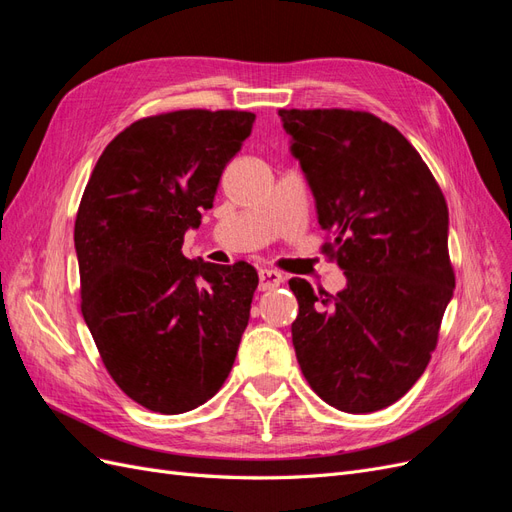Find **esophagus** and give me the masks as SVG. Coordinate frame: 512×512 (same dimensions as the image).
I'll list each match as a JSON object with an SVG mask.
<instances>
[{
	"instance_id": "1",
	"label": "esophagus",
	"mask_w": 512,
	"mask_h": 512,
	"mask_svg": "<svg viewBox=\"0 0 512 512\" xmlns=\"http://www.w3.org/2000/svg\"><path fill=\"white\" fill-rule=\"evenodd\" d=\"M260 277V290H273L284 282V275L280 271H273V269H260L258 273Z\"/></svg>"
}]
</instances>
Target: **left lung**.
<instances>
[{"label": "left lung", "mask_w": 512, "mask_h": 512, "mask_svg": "<svg viewBox=\"0 0 512 512\" xmlns=\"http://www.w3.org/2000/svg\"><path fill=\"white\" fill-rule=\"evenodd\" d=\"M280 117L318 224L333 235L322 252L348 280L337 294L288 282L297 361L329 406L382 410L423 376L453 297L444 194L408 138L376 115L280 108Z\"/></svg>", "instance_id": "obj_1"}]
</instances>
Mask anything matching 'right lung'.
Wrapping results in <instances>:
<instances>
[{
  "label": "right lung",
  "mask_w": 512,
  "mask_h": 512,
  "mask_svg": "<svg viewBox=\"0 0 512 512\" xmlns=\"http://www.w3.org/2000/svg\"><path fill=\"white\" fill-rule=\"evenodd\" d=\"M254 119L203 108L138 119L87 181L74 224L81 312L108 374L147 410L203 406L235 363L258 273L190 260L181 245Z\"/></svg>",
  "instance_id": "add662e5"
}]
</instances>
